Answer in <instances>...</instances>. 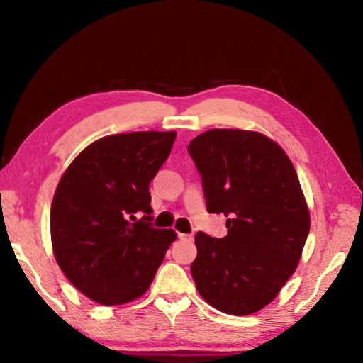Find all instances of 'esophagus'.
<instances>
[{
    "label": "esophagus",
    "instance_id": "esophagus-1",
    "mask_svg": "<svg viewBox=\"0 0 363 363\" xmlns=\"http://www.w3.org/2000/svg\"><path fill=\"white\" fill-rule=\"evenodd\" d=\"M177 238H179V240H184V242H190L191 238H194V235H191V234H184V233H177Z\"/></svg>",
    "mask_w": 363,
    "mask_h": 363
}]
</instances>
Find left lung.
<instances>
[{
    "label": "left lung",
    "instance_id": "1",
    "mask_svg": "<svg viewBox=\"0 0 363 363\" xmlns=\"http://www.w3.org/2000/svg\"><path fill=\"white\" fill-rule=\"evenodd\" d=\"M187 150L201 174L207 212L228 217L223 238L195 235L191 277L217 311L257 312L295 273L309 235L298 174L279 145L251 130H207Z\"/></svg>",
    "mask_w": 363,
    "mask_h": 363
}]
</instances>
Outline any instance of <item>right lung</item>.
<instances>
[{
  "instance_id": "add662e5",
  "label": "right lung",
  "mask_w": 363,
  "mask_h": 363,
  "mask_svg": "<svg viewBox=\"0 0 363 363\" xmlns=\"http://www.w3.org/2000/svg\"><path fill=\"white\" fill-rule=\"evenodd\" d=\"M174 138V130L103 137L59 182L50 217L54 256L68 281L99 304L142 296L174 242L173 229L151 225L150 204V182ZM137 211L144 213L140 220Z\"/></svg>"
}]
</instances>
